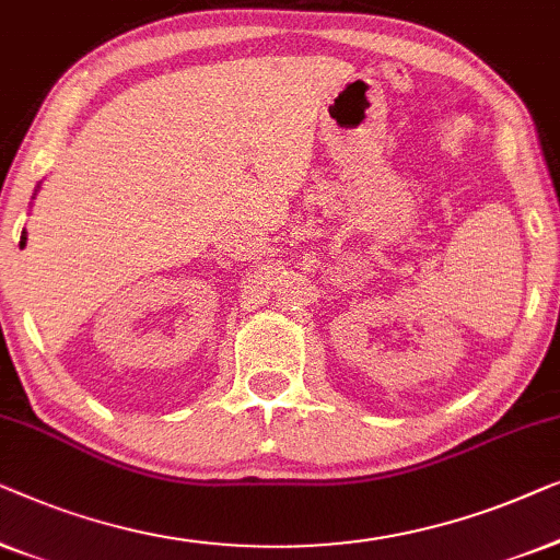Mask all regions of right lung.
Returning a JSON list of instances; mask_svg holds the SVG:
<instances>
[{"instance_id":"right-lung-1","label":"right lung","mask_w":560,"mask_h":560,"mask_svg":"<svg viewBox=\"0 0 560 560\" xmlns=\"http://www.w3.org/2000/svg\"><path fill=\"white\" fill-rule=\"evenodd\" d=\"M25 243H27V235H25V231H22V238H20V248H25Z\"/></svg>"}]
</instances>
